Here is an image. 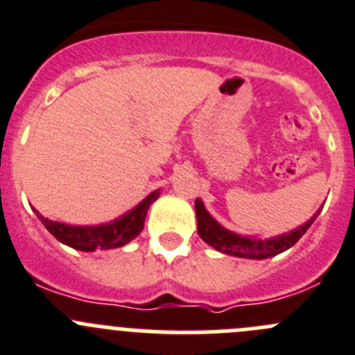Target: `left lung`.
<instances>
[{"mask_svg": "<svg viewBox=\"0 0 355 355\" xmlns=\"http://www.w3.org/2000/svg\"><path fill=\"white\" fill-rule=\"evenodd\" d=\"M194 207H196L198 233H200V236L208 245H211L215 250H218V252L234 257H247V259H266V257H273L277 254L287 250V248H291L306 233V230L312 226L313 220H315V217L320 211H317V215H313L306 224L300 226L297 230L291 231V233H286L277 238H270V240H259V238L240 236V234L227 231L226 227L220 226L208 214L201 200H196Z\"/></svg>", "mask_w": 355, "mask_h": 355, "instance_id": "1", "label": "left lung"}]
</instances>
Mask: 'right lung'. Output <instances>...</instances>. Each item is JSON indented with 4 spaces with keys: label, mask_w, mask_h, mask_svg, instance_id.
Returning <instances> with one entry per match:
<instances>
[{
    "label": "right lung",
    "mask_w": 355,
    "mask_h": 355,
    "mask_svg": "<svg viewBox=\"0 0 355 355\" xmlns=\"http://www.w3.org/2000/svg\"><path fill=\"white\" fill-rule=\"evenodd\" d=\"M157 196L159 191H154L131 211L122 215L114 223L101 224V226H69V224L49 220L36 210L35 211L43 226L47 227L49 233L54 234L61 243L77 248V250H84V252H94V250L122 247V245L129 243L132 238H137L144 230L148 207L157 200Z\"/></svg>",
    "instance_id": "1"
}]
</instances>
